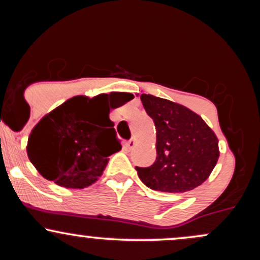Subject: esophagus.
<instances>
[{"mask_svg":"<svg viewBox=\"0 0 260 260\" xmlns=\"http://www.w3.org/2000/svg\"><path fill=\"white\" fill-rule=\"evenodd\" d=\"M136 144H137V142H136V139H131V140H128L127 142V144H126V147L129 149H133L134 147H136Z\"/></svg>","mask_w":260,"mask_h":260,"instance_id":"34e87169","label":"esophagus"}]
</instances>
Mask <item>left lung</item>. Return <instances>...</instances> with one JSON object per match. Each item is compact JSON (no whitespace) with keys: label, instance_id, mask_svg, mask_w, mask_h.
<instances>
[{"label":"left lung","instance_id":"1","mask_svg":"<svg viewBox=\"0 0 260 260\" xmlns=\"http://www.w3.org/2000/svg\"><path fill=\"white\" fill-rule=\"evenodd\" d=\"M156 129V160L136 168L145 186L183 193L201 186L219 159V140L204 120L188 107L150 94L140 95Z\"/></svg>","mask_w":260,"mask_h":260}]
</instances>
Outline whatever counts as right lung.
Masks as SVG:
<instances>
[{"label": "right lung", "mask_w": 260, "mask_h": 260, "mask_svg": "<svg viewBox=\"0 0 260 260\" xmlns=\"http://www.w3.org/2000/svg\"><path fill=\"white\" fill-rule=\"evenodd\" d=\"M94 98L78 95L45 115L32 128L26 145L29 160L39 174L66 188H85L95 183L109 156L121 150L109 113L133 99L121 92Z\"/></svg>", "instance_id": "add662e5"}]
</instances>
